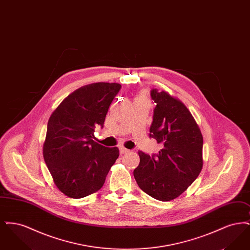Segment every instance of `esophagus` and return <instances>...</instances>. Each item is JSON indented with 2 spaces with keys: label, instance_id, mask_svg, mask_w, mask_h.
<instances>
[{
  "label": "esophagus",
  "instance_id": "1",
  "mask_svg": "<svg viewBox=\"0 0 250 250\" xmlns=\"http://www.w3.org/2000/svg\"><path fill=\"white\" fill-rule=\"evenodd\" d=\"M127 153H129V150H128V149H125V147H120V154H121V155L127 154Z\"/></svg>",
  "mask_w": 250,
  "mask_h": 250
}]
</instances>
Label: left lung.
Returning <instances> with one entry per match:
<instances>
[{"instance_id":"obj_1","label":"left lung","mask_w":250,"mask_h":250,"mask_svg":"<svg viewBox=\"0 0 250 250\" xmlns=\"http://www.w3.org/2000/svg\"><path fill=\"white\" fill-rule=\"evenodd\" d=\"M155 102L149 137L162 149L156 155L139 151L140 165L134 177L140 188L158 201L179 197L199 176L202 168V139L190 111L166 92L151 90Z\"/></svg>"}]
</instances>
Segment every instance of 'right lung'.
<instances>
[{
  "label": "right lung",
  "instance_id": "obj_1",
  "mask_svg": "<svg viewBox=\"0 0 250 250\" xmlns=\"http://www.w3.org/2000/svg\"><path fill=\"white\" fill-rule=\"evenodd\" d=\"M118 83L89 84L68 95L49 117L43 156L54 184L64 195L81 199L99 190L119 156L117 147L95 143Z\"/></svg>",
  "mask_w": 250,
  "mask_h": 250
}]
</instances>
